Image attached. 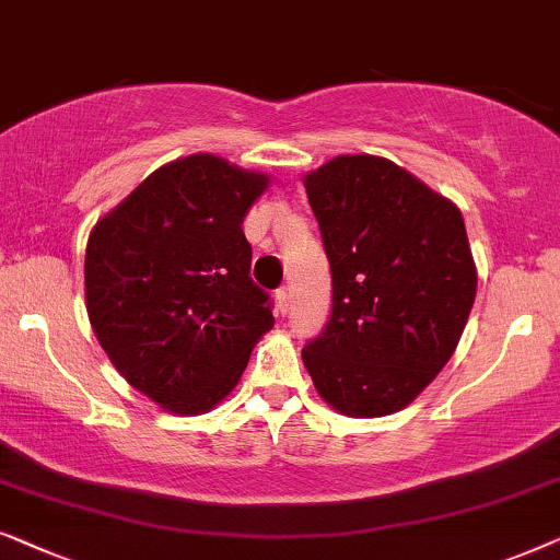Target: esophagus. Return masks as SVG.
<instances>
[{
	"mask_svg": "<svg viewBox=\"0 0 560 560\" xmlns=\"http://www.w3.org/2000/svg\"><path fill=\"white\" fill-rule=\"evenodd\" d=\"M289 306H291L289 289H287V287H281V289L277 291V310H279V314H287V312H289Z\"/></svg>",
	"mask_w": 560,
	"mask_h": 560,
	"instance_id": "34e87169",
	"label": "esophagus"
}]
</instances>
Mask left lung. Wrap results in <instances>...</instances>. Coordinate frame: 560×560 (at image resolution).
I'll return each instance as SVG.
<instances>
[{"mask_svg":"<svg viewBox=\"0 0 560 560\" xmlns=\"http://www.w3.org/2000/svg\"><path fill=\"white\" fill-rule=\"evenodd\" d=\"M304 187L332 271V314L304 365L335 411L396 413L454 355L475 304L462 212L373 154L335 156Z\"/></svg>","mask_w":560,"mask_h":560,"instance_id":"obj_1","label":"left lung"}]
</instances>
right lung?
<instances>
[{
    "label": "right lung",
    "mask_w": 560,
    "mask_h": 560,
    "mask_svg": "<svg viewBox=\"0 0 560 560\" xmlns=\"http://www.w3.org/2000/svg\"><path fill=\"white\" fill-rule=\"evenodd\" d=\"M264 172L190 154L152 172L85 246V310L129 385L179 416L210 411L238 385L273 327L250 271L243 218Z\"/></svg>",
    "instance_id": "1"
}]
</instances>
